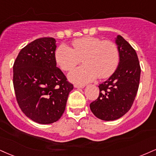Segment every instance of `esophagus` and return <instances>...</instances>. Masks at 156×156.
Listing matches in <instances>:
<instances>
[{
	"mask_svg": "<svg viewBox=\"0 0 156 156\" xmlns=\"http://www.w3.org/2000/svg\"><path fill=\"white\" fill-rule=\"evenodd\" d=\"M75 88H80V89H83V88L85 87L84 85H79V84H74Z\"/></svg>",
	"mask_w": 156,
	"mask_h": 156,
	"instance_id": "1",
	"label": "esophagus"
}]
</instances>
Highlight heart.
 <instances>
[{
	"instance_id": "heart-1",
	"label": "heart",
	"mask_w": 156,
	"mask_h": 156,
	"mask_svg": "<svg viewBox=\"0 0 156 156\" xmlns=\"http://www.w3.org/2000/svg\"><path fill=\"white\" fill-rule=\"evenodd\" d=\"M84 65L69 73L72 82L85 84L98 77L106 78L111 76L119 62V51L114 43L94 37L76 39L72 48L61 45L55 51L57 65L64 71L73 70L80 60Z\"/></svg>"
}]
</instances>
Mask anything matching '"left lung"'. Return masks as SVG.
Listing matches in <instances>:
<instances>
[{"label":"left lung","mask_w":156,"mask_h":156,"mask_svg":"<svg viewBox=\"0 0 156 156\" xmlns=\"http://www.w3.org/2000/svg\"><path fill=\"white\" fill-rule=\"evenodd\" d=\"M115 43L119 63L113 74L99 84V95L90 104L94 115L103 121H114L124 115L132 108L140 80V62L132 46L121 35Z\"/></svg>","instance_id":"left-lung-1"}]
</instances>
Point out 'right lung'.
<instances>
[{
	"label": "right lung",
	"instance_id": "add662e5",
	"mask_svg": "<svg viewBox=\"0 0 156 156\" xmlns=\"http://www.w3.org/2000/svg\"><path fill=\"white\" fill-rule=\"evenodd\" d=\"M56 41L41 37L24 46L13 66V83L19 106L36 123L57 121L73 85L57 67Z\"/></svg>",
	"mask_w": 156,
	"mask_h": 156
}]
</instances>
